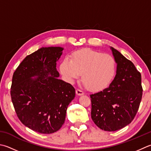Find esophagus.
Instances as JSON below:
<instances>
[{
    "label": "esophagus",
    "mask_w": 151,
    "mask_h": 151,
    "mask_svg": "<svg viewBox=\"0 0 151 151\" xmlns=\"http://www.w3.org/2000/svg\"><path fill=\"white\" fill-rule=\"evenodd\" d=\"M76 95H78V96H82L84 94V91H82L81 90H79V89L76 90Z\"/></svg>",
    "instance_id": "esophagus-1"
}]
</instances>
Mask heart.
Masks as SVG:
<instances>
[{
	"mask_svg": "<svg viewBox=\"0 0 151 151\" xmlns=\"http://www.w3.org/2000/svg\"><path fill=\"white\" fill-rule=\"evenodd\" d=\"M60 70L67 81L73 82L80 77L88 89H105L113 80L116 70V61L113 56L91 49H82L74 53L71 60L64 59Z\"/></svg>",
	"mask_w": 151,
	"mask_h": 151,
	"instance_id": "obj_1",
	"label": "heart"
}]
</instances>
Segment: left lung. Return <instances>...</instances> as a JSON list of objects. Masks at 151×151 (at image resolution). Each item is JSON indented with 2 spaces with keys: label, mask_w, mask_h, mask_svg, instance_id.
Returning a JSON list of instances; mask_svg holds the SVG:
<instances>
[{
  "label": "left lung",
  "mask_w": 151,
  "mask_h": 151,
  "mask_svg": "<svg viewBox=\"0 0 151 151\" xmlns=\"http://www.w3.org/2000/svg\"><path fill=\"white\" fill-rule=\"evenodd\" d=\"M111 50L117 64L116 75L108 88L90 95L91 116L100 129L114 132L134 120L143 88L141 73L134 63L113 47Z\"/></svg>",
  "instance_id": "1"
}]
</instances>
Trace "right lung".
Wrapping results in <instances>:
<instances>
[{
	"instance_id": "1",
	"label": "right lung",
	"mask_w": 151,
	"mask_h": 151,
	"mask_svg": "<svg viewBox=\"0 0 151 151\" xmlns=\"http://www.w3.org/2000/svg\"><path fill=\"white\" fill-rule=\"evenodd\" d=\"M63 50L42 47L27 56L13 75L10 94L17 116L40 134H52L61 128L68 105L75 97L73 86L58 78L56 64Z\"/></svg>"
}]
</instances>
